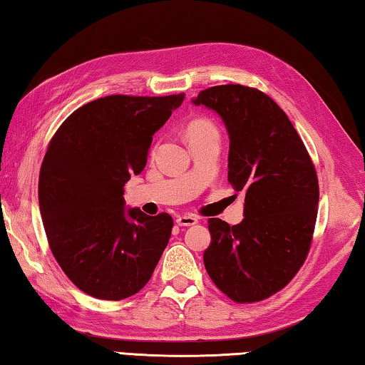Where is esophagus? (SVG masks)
Listing matches in <instances>:
<instances>
[{"label":"esophagus","mask_w":365,"mask_h":365,"mask_svg":"<svg viewBox=\"0 0 365 365\" xmlns=\"http://www.w3.org/2000/svg\"><path fill=\"white\" fill-rule=\"evenodd\" d=\"M175 222L180 227H191V225L197 224V217H196V215H191V214H182V215H178Z\"/></svg>","instance_id":"34e87169"}]
</instances>
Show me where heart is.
Instances as JSON below:
<instances>
[{"instance_id": "b5f03b06", "label": "heart", "mask_w": 365, "mask_h": 365, "mask_svg": "<svg viewBox=\"0 0 365 365\" xmlns=\"http://www.w3.org/2000/svg\"><path fill=\"white\" fill-rule=\"evenodd\" d=\"M185 133H187L188 141L209 138V137H217L219 138L217 125H215V123L211 119H207V117H195V119H191L187 123Z\"/></svg>"}]
</instances>
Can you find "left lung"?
Returning a JSON list of instances; mask_svg holds the SVG:
<instances>
[{"mask_svg":"<svg viewBox=\"0 0 365 365\" xmlns=\"http://www.w3.org/2000/svg\"><path fill=\"white\" fill-rule=\"evenodd\" d=\"M195 104L214 109L230 137L228 182L245 193V219L230 227L209 219L205 267L240 304L270 298L304 264L317 220L319 180L293 123L270 96L245 85L200 91Z\"/></svg>","mask_w":365,"mask_h":365,"instance_id":"1","label":"left lung"}]
</instances>
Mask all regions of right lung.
<instances>
[{
    "mask_svg": "<svg viewBox=\"0 0 365 365\" xmlns=\"http://www.w3.org/2000/svg\"><path fill=\"white\" fill-rule=\"evenodd\" d=\"M185 95H110L83 104L49 140L38 202L49 250L69 280L120 301L151 279L174 219L123 211V185L145 169L153 135Z\"/></svg>",
    "mask_w": 365,
    "mask_h": 365,
    "instance_id": "obj_1",
    "label": "right lung"
}]
</instances>
